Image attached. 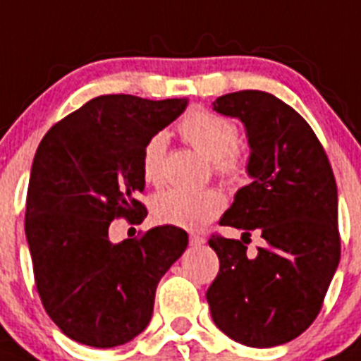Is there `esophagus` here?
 <instances>
[{
    "instance_id": "34e87169",
    "label": "esophagus",
    "mask_w": 361,
    "mask_h": 361,
    "mask_svg": "<svg viewBox=\"0 0 361 361\" xmlns=\"http://www.w3.org/2000/svg\"><path fill=\"white\" fill-rule=\"evenodd\" d=\"M205 243V236L203 234H190V245L200 247Z\"/></svg>"
}]
</instances>
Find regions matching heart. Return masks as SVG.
Here are the masks:
<instances>
[{
	"label": "heart",
	"instance_id": "b5f03b06",
	"mask_svg": "<svg viewBox=\"0 0 361 361\" xmlns=\"http://www.w3.org/2000/svg\"><path fill=\"white\" fill-rule=\"evenodd\" d=\"M180 136L190 147L212 161L218 178L238 181L245 176L247 154L240 147V128L233 120L209 111L189 114L178 127ZM167 137L158 133L147 140L142 150V176L147 183H159L163 178V158ZM224 211L221 194L212 189L185 190L167 189L152 200V214L158 224L181 228H200Z\"/></svg>",
	"mask_w": 361,
	"mask_h": 361
}]
</instances>
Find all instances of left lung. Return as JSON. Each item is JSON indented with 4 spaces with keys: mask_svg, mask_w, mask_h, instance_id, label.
Masks as SVG:
<instances>
[{
    "mask_svg": "<svg viewBox=\"0 0 361 361\" xmlns=\"http://www.w3.org/2000/svg\"><path fill=\"white\" fill-rule=\"evenodd\" d=\"M214 111L245 125L252 183L241 187L219 225L262 234L250 255L212 234L219 272L207 302L219 331L249 347L300 336L318 316L340 263L338 190L324 147L293 106L262 90L219 96Z\"/></svg>",
    "mask_w": 361,
    "mask_h": 361,
    "instance_id": "8db88e82",
    "label": "left lung"
}]
</instances>
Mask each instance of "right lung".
<instances>
[{"mask_svg":"<svg viewBox=\"0 0 361 361\" xmlns=\"http://www.w3.org/2000/svg\"><path fill=\"white\" fill-rule=\"evenodd\" d=\"M187 99L106 94L43 136L30 171L25 234L47 314L83 345H123L149 325L156 287L183 255V228L161 225L111 243L116 218L142 224V150Z\"/></svg>","mask_w":361,"mask_h":361,"instance_id":"obj_1","label":"right lung"}]
</instances>
